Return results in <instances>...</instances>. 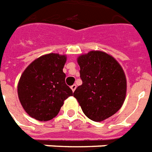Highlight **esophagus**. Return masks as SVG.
Masks as SVG:
<instances>
[{"instance_id": "34e87169", "label": "esophagus", "mask_w": 152, "mask_h": 152, "mask_svg": "<svg viewBox=\"0 0 152 152\" xmlns=\"http://www.w3.org/2000/svg\"><path fill=\"white\" fill-rule=\"evenodd\" d=\"M76 87H77V86H76L75 84H74V85H72L71 87H70L71 90H72V91H73V92H74V91H75V89H76Z\"/></svg>"}]
</instances>
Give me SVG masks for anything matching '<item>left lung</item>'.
Masks as SVG:
<instances>
[{
    "label": "left lung",
    "mask_w": 152,
    "mask_h": 152,
    "mask_svg": "<svg viewBox=\"0 0 152 152\" xmlns=\"http://www.w3.org/2000/svg\"><path fill=\"white\" fill-rule=\"evenodd\" d=\"M83 84L74 92L84 114L94 121L112 117L122 106L126 96V77L113 56L90 51L77 58Z\"/></svg>",
    "instance_id": "8db88e82"
}]
</instances>
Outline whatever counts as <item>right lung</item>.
Returning a JSON list of instances; mask_svg holds the SVG:
<instances>
[{
    "label": "right lung",
    "mask_w": 152,
    "mask_h": 152,
    "mask_svg": "<svg viewBox=\"0 0 152 152\" xmlns=\"http://www.w3.org/2000/svg\"><path fill=\"white\" fill-rule=\"evenodd\" d=\"M66 56L48 53L30 64L20 77L18 96L23 109L32 118L47 121L60 112L64 100L73 96L65 84L63 68Z\"/></svg>",
    "instance_id": "1"
}]
</instances>
